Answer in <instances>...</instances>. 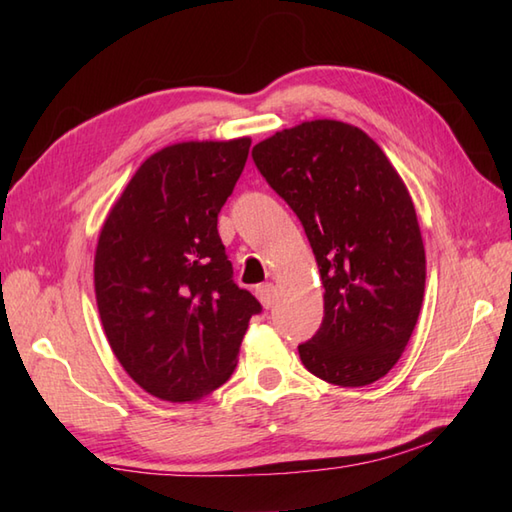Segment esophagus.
Instances as JSON below:
<instances>
[{"mask_svg":"<svg viewBox=\"0 0 512 512\" xmlns=\"http://www.w3.org/2000/svg\"><path fill=\"white\" fill-rule=\"evenodd\" d=\"M255 295H257V299L262 301V306L268 310V308H273V303H275V286L273 284H262V286H257V290H255Z\"/></svg>","mask_w":512,"mask_h":512,"instance_id":"34e87169","label":"esophagus"}]
</instances>
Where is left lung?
Instances as JSON below:
<instances>
[{
  "label": "left lung",
  "instance_id": "left-lung-1",
  "mask_svg": "<svg viewBox=\"0 0 512 512\" xmlns=\"http://www.w3.org/2000/svg\"><path fill=\"white\" fill-rule=\"evenodd\" d=\"M253 160L306 228L325 288L301 363L339 387L376 383L405 352L427 277L405 182L363 129L330 118L281 129Z\"/></svg>",
  "mask_w": 512,
  "mask_h": 512
}]
</instances>
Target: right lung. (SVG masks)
<instances>
[{
	"label": "right lung",
	"mask_w": 512,
	"mask_h": 512,
	"mask_svg": "<svg viewBox=\"0 0 512 512\" xmlns=\"http://www.w3.org/2000/svg\"><path fill=\"white\" fill-rule=\"evenodd\" d=\"M250 138L189 140L149 156L107 213L94 292L118 363L167 402L209 396L235 372L259 301L233 281L217 233Z\"/></svg>",
	"instance_id": "obj_1"
}]
</instances>
